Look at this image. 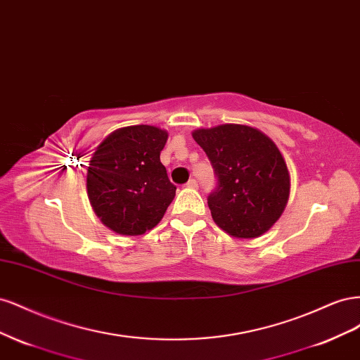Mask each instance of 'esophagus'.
Returning <instances> with one entry per match:
<instances>
[{
    "instance_id": "esophagus-1",
    "label": "esophagus",
    "mask_w": 360,
    "mask_h": 360,
    "mask_svg": "<svg viewBox=\"0 0 360 360\" xmlns=\"http://www.w3.org/2000/svg\"><path fill=\"white\" fill-rule=\"evenodd\" d=\"M186 186L188 188H191V189H195V188H198V181L195 180V179H191L188 183H186Z\"/></svg>"
}]
</instances>
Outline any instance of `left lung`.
<instances>
[{
	"label": "left lung",
	"mask_w": 360,
	"mask_h": 360,
	"mask_svg": "<svg viewBox=\"0 0 360 360\" xmlns=\"http://www.w3.org/2000/svg\"><path fill=\"white\" fill-rule=\"evenodd\" d=\"M192 136L205 151L217 179L207 198L213 221L238 238H255L269 231L290 195L287 163L274 141L245 124L197 129Z\"/></svg>",
	"instance_id": "8db88e82"
}]
</instances>
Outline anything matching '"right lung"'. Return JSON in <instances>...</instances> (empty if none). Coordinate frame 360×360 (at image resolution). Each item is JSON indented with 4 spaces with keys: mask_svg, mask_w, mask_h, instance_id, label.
<instances>
[{
    "mask_svg": "<svg viewBox=\"0 0 360 360\" xmlns=\"http://www.w3.org/2000/svg\"><path fill=\"white\" fill-rule=\"evenodd\" d=\"M167 130L138 124L117 129L96 148L86 172V192L103 225L123 236L155 228L176 197L160 151Z\"/></svg>",
    "mask_w": 360,
    "mask_h": 360,
    "instance_id": "add662e5",
    "label": "right lung"
}]
</instances>
